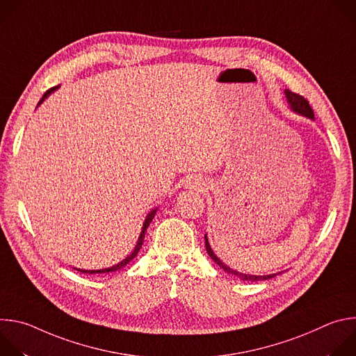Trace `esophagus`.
Here are the masks:
<instances>
[{
	"instance_id": "1",
	"label": "esophagus",
	"mask_w": 356,
	"mask_h": 356,
	"mask_svg": "<svg viewBox=\"0 0 356 356\" xmlns=\"http://www.w3.org/2000/svg\"><path fill=\"white\" fill-rule=\"evenodd\" d=\"M204 186H206V183L202 181L201 179H188V181H187V187L188 188H194V190H201V188H204Z\"/></svg>"
}]
</instances>
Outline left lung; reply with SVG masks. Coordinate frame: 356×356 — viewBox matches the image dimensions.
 <instances>
[{"label": "left lung", "instance_id": "1", "mask_svg": "<svg viewBox=\"0 0 356 356\" xmlns=\"http://www.w3.org/2000/svg\"><path fill=\"white\" fill-rule=\"evenodd\" d=\"M284 92H286V97H287V101H289V104H290V107L296 111V113H298V114H301V115H304V117H309V118H312V120H314V113H313V108L310 107V104H309V101L304 98L302 95H300V94H297V92H293V91H290V90H284ZM206 238V249H207V253L210 255V258L220 266V268H222L227 273H229V275H232V276H236V277H239L241 280H248V282H258V280H268V279H272V277H275L277 273H273V275H265V276H255V275H245V273H241V272H236V270H234V269H231V268H228L227 265H224L217 257H216V253L213 252V249H211V246H210V243H209V239H207V236H204Z\"/></svg>", "mask_w": 356, "mask_h": 356}]
</instances>
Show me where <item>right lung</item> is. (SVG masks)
<instances>
[{"label": "right lung", "mask_w": 356, "mask_h": 356, "mask_svg": "<svg viewBox=\"0 0 356 356\" xmlns=\"http://www.w3.org/2000/svg\"><path fill=\"white\" fill-rule=\"evenodd\" d=\"M54 90H56V87H52V88H49L44 94H43V97L40 98V101H39V104L42 103V101L52 92ZM155 214H156V209L155 210H152L149 214H147V217H146V220H145V222H143V227H142V232H140V236H139V239H138V243H136V246H135V249H134V252L131 253V255L128 257V258H125L122 262H120L118 265H114L113 268H107V269H99V270H81V269H76V270H79V272H83V273H90V275H92V273H110V272H115V270H120L121 268H124L127 264H129L136 255H138V252H139V249L142 248V243H143V239H145V232H146V228L149 227V224H150V221L154 220V217H155Z\"/></svg>", "instance_id": "add662e5"}]
</instances>
